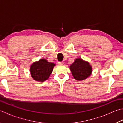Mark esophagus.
<instances>
[{"label": "esophagus", "instance_id": "1", "mask_svg": "<svg viewBox=\"0 0 123 123\" xmlns=\"http://www.w3.org/2000/svg\"><path fill=\"white\" fill-rule=\"evenodd\" d=\"M58 64H60V65H62V64H64V62L63 61H59L58 62Z\"/></svg>", "mask_w": 123, "mask_h": 123}]
</instances>
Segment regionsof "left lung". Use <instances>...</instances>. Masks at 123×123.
<instances>
[{
    "mask_svg": "<svg viewBox=\"0 0 123 123\" xmlns=\"http://www.w3.org/2000/svg\"><path fill=\"white\" fill-rule=\"evenodd\" d=\"M72 75L77 80H82L90 76L92 67L88 62L84 61L81 59H76L70 66Z\"/></svg>",
    "mask_w": 123,
    "mask_h": 123,
    "instance_id": "obj_1",
    "label": "left lung"
}]
</instances>
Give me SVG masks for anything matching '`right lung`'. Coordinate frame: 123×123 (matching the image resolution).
<instances>
[{"label":"right lung","instance_id":"right-lung-1","mask_svg":"<svg viewBox=\"0 0 123 123\" xmlns=\"http://www.w3.org/2000/svg\"><path fill=\"white\" fill-rule=\"evenodd\" d=\"M55 64L45 59H40L30 66V73L32 78L37 81L43 82L50 75Z\"/></svg>","mask_w":123,"mask_h":123}]
</instances>
